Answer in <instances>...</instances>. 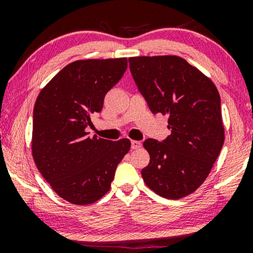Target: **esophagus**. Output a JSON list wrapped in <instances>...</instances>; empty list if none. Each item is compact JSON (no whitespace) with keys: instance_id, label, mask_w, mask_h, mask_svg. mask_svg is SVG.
I'll list each match as a JSON object with an SVG mask.
<instances>
[{"instance_id":"1","label":"esophagus","mask_w":253,"mask_h":253,"mask_svg":"<svg viewBox=\"0 0 253 253\" xmlns=\"http://www.w3.org/2000/svg\"><path fill=\"white\" fill-rule=\"evenodd\" d=\"M130 147H132L133 150L140 149L141 143H140V141H138V140H132V141H130Z\"/></svg>"}]
</instances>
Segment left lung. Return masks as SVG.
<instances>
[{"instance_id": "1", "label": "left lung", "mask_w": 253, "mask_h": 253, "mask_svg": "<svg viewBox=\"0 0 253 253\" xmlns=\"http://www.w3.org/2000/svg\"><path fill=\"white\" fill-rule=\"evenodd\" d=\"M129 70L153 114L168 115L171 134L146 139L145 184L165 199L193 194L210 175L225 140L215 84L177 56L130 57Z\"/></svg>"}]
</instances>
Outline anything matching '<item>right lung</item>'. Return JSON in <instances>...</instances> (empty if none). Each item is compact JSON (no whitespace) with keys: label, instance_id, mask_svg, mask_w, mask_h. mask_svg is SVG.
Returning <instances> with one entry per match:
<instances>
[{"label":"right lung","instance_id":"obj_1","mask_svg":"<svg viewBox=\"0 0 253 253\" xmlns=\"http://www.w3.org/2000/svg\"><path fill=\"white\" fill-rule=\"evenodd\" d=\"M127 58L81 59L63 68L42 89L33 110L32 155L38 170L65 201L84 206L110 189L129 139L88 136L90 114L123 77Z\"/></svg>","mask_w":253,"mask_h":253}]
</instances>
